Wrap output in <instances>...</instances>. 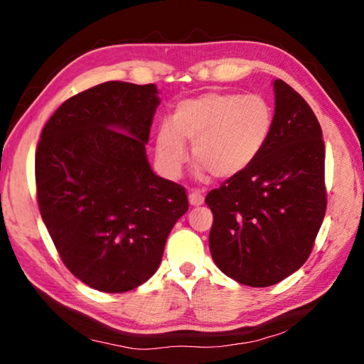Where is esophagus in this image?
Masks as SVG:
<instances>
[{"label":"esophagus","instance_id":"34e87169","mask_svg":"<svg viewBox=\"0 0 364 364\" xmlns=\"http://www.w3.org/2000/svg\"><path fill=\"white\" fill-rule=\"evenodd\" d=\"M188 200L193 207H199L204 204V196H202L200 193H197V191H194V193H189Z\"/></svg>","mask_w":364,"mask_h":364}]
</instances>
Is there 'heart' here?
Instances as JSON below:
<instances>
[{
    "instance_id": "1",
    "label": "heart",
    "mask_w": 364,
    "mask_h": 364,
    "mask_svg": "<svg viewBox=\"0 0 364 364\" xmlns=\"http://www.w3.org/2000/svg\"><path fill=\"white\" fill-rule=\"evenodd\" d=\"M273 109L262 96L205 93L178 104L171 125H162L156 136V156L170 176L193 159L217 180H230L260 156L273 130Z\"/></svg>"
}]
</instances>
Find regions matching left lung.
I'll return each instance as SVG.
<instances>
[{"label": "left lung", "instance_id": "1", "mask_svg": "<svg viewBox=\"0 0 364 364\" xmlns=\"http://www.w3.org/2000/svg\"><path fill=\"white\" fill-rule=\"evenodd\" d=\"M273 130L254 162L205 197L217 267L250 287H268L306 262L326 213L324 143L297 91L273 80Z\"/></svg>", "mask_w": 364, "mask_h": 364}]
</instances>
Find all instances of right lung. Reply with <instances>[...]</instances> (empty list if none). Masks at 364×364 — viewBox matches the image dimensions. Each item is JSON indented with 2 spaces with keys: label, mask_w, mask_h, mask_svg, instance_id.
Segmentation results:
<instances>
[{
  "label": "right lung",
  "mask_w": 364,
  "mask_h": 364,
  "mask_svg": "<svg viewBox=\"0 0 364 364\" xmlns=\"http://www.w3.org/2000/svg\"><path fill=\"white\" fill-rule=\"evenodd\" d=\"M156 85L107 82L67 100L35 156L41 218L65 267L86 286L120 294L156 273L186 191L151 168L146 144Z\"/></svg>",
  "instance_id": "add662e5"
}]
</instances>
